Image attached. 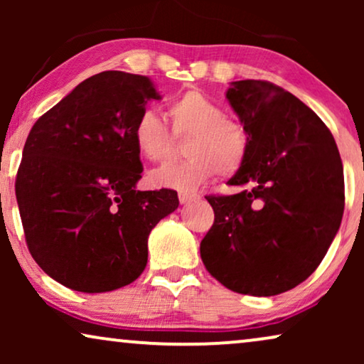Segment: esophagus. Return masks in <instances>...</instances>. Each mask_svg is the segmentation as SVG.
<instances>
[{
    "label": "esophagus",
    "instance_id": "esophagus-1",
    "mask_svg": "<svg viewBox=\"0 0 364 364\" xmlns=\"http://www.w3.org/2000/svg\"><path fill=\"white\" fill-rule=\"evenodd\" d=\"M196 198H198V196L193 192H178V200H181V203H188L196 200Z\"/></svg>",
    "mask_w": 364,
    "mask_h": 364
}]
</instances>
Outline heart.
I'll return each instance as SVG.
<instances>
[{
	"label": "heart",
	"instance_id": "obj_1",
	"mask_svg": "<svg viewBox=\"0 0 364 364\" xmlns=\"http://www.w3.org/2000/svg\"><path fill=\"white\" fill-rule=\"evenodd\" d=\"M171 131L151 109L139 114L132 127L137 152L151 162H166L176 147V139H186L187 159L151 173L159 187L192 191L215 176L228 178L242 171L250 151V134L240 121L225 116L220 104L191 89L167 107Z\"/></svg>",
	"mask_w": 364,
	"mask_h": 364
}]
</instances>
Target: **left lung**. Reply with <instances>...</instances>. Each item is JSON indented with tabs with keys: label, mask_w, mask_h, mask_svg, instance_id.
<instances>
[{
	"label": "left lung",
	"mask_w": 364,
	"mask_h": 364,
	"mask_svg": "<svg viewBox=\"0 0 364 364\" xmlns=\"http://www.w3.org/2000/svg\"><path fill=\"white\" fill-rule=\"evenodd\" d=\"M227 99L250 134L245 166L207 196L215 220L200 242L207 272L228 290L273 296L316 270L345 210V177L325 122L277 84L232 82Z\"/></svg>",
	"instance_id": "8db88e82"
}]
</instances>
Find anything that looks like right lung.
<instances>
[{
    "mask_svg": "<svg viewBox=\"0 0 364 364\" xmlns=\"http://www.w3.org/2000/svg\"><path fill=\"white\" fill-rule=\"evenodd\" d=\"M151 79L122 71L87 77L34 122L16 173V200L34 262L84 293L132 283L149 233L178 207L176 191H136L142 176L132 127Z\"/></svg>",
    "mask_w": 364,
    "mask_h": 364,
    "instance_id": "obj_1",
    "label": "right lung"
}]
</instances>
